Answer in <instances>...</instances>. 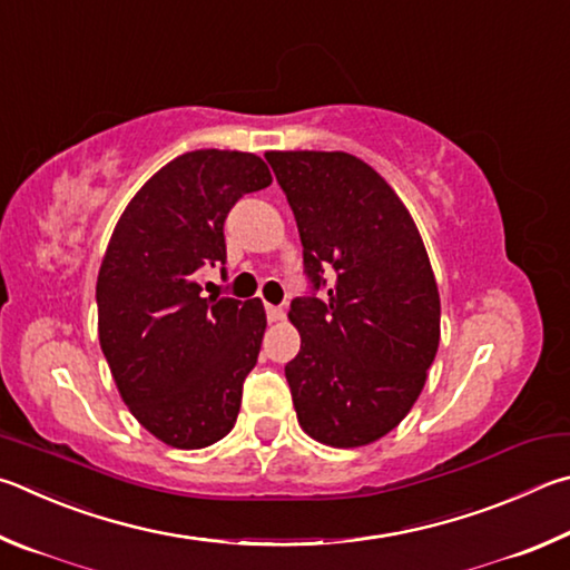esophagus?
I'll return each instance as SVG.
<instances>
[{
	"label": "esophagus",
	"mask_w": 570,
	"mask_h": 570,
	"mask_svg": "<svg viewBox=\"0 0 570 570\" xmlns=\"http://www.w3.org/2000/svg\"><path fill=\"white\" fill-rule=\"evenodd\" d=\"M265 313H267V321L269 323H277V321H283V307H279V305H265Z\"/></svg>",
	"instance_id": "34e87169"
}]
</instances>
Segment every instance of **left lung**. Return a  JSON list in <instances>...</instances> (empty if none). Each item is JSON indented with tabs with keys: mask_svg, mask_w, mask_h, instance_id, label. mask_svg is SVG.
Segmentation results:
<instances>
[{
	"mask_svg": "<svg viewBox=\"0 0 570 570\" xmlns=\"http://www.w3.org/2000/svg\"><path fill=\"white\" fill-rule=\"evenodd\" d=\"M265 159L295 215L311 283L291 303L301 353L285 377L297 421L325 445H367L411 413L435 361L431 259L401 197L363 159L311 149Z\"/></svg>",
	"mask_w": 570,
	"mask_h": 570,
	"instance_id": "8db88e82",
	"label": "left lung"
}]
</instances>
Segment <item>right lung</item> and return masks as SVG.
Listing matches in <instances>:
<instances>
[{
    "label": "right lung",
    "instance_id": "right-lung-1",
    "mask_svg": "<svg viewBox=\"0 0 570 570\" xmlns=\"http://www.w3.org/2000/svg\"><path fill=\"white\" fill-rule=\"evenodd\" d=\"M269 183L253 153L179 155L132 197L107 245L99 345L129 413L173 448L213 445L237 421L265 307L257 297H203L199 275L225 265L229 209Z\"/></svg>",
    "mask_w": 570,
    "mask_h": 570
}]
</instances>
